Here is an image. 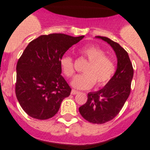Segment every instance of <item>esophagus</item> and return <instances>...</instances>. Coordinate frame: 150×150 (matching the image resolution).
<instances>
[{"instance_id": "34e87169", "label": "esophagus", "mask_w": 150, "mask_h": 150, "mask_svg": "<svg viewBox=\"0 0 150 150\" xmlns=\"http://www.w3.org/2000/svg\"><path fill=\"white\" fill-rule=\"evenodd\" d=\"M78 93V92L75 90H72V91H71V94H72V95H75V94H77Z\"/></svg>"}]
</instances>
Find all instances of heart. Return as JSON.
I'll use <instances>...</instances> for the list:
<instances>
[{
	"instance_id": "heart-1",
	"label": "heart",
	"mask_w": 150,
	"mask_h": 150,
	"mask_svg": "<svg viewBox=\"0 0 150 150\" xmlns=\"http://www.w3.org/2000/svg\"><path fill=\"white\" fill-rule=\"evenodd\" d=\"M81 54L88 60L83 69L84 73L78 75L72 81V86L78 89L91 88L95 83L98 87L105 86L111 79L115 72V64L110 57L105 55L102 48L94 45L84 47ZM62 72L68 78L75 75V64L72 57L63 55L60 60Z\"/></svg>"
}]
</instances>
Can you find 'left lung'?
<instances>
[{"instance_id":"left-lung-1","label":"left lung","mask_w":150,"mask_h":150,"mask_svg":"<svg viewBox=\"0 0 150 150\" xmlns=\"http://www.w3.org/2000/svg\"><path fill=\"white\" fill-rule=\"evenodd\" d=\"M96 37L107 42L114 50L118 62L117 69L105 87L89 93L87 102L79 108V112L88 122L103 124L120 113L129 98L134 69L127 52L118 43L105 36Z\"/></svg>"}]
</instances>
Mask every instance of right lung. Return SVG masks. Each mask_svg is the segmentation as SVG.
<instances>
[{"label": "right lung", "mask_w": 150, "mask_h": 150, "mask_svg": "<svg viewBox=\"0 0 150 150\" xmlns=\"http://www.w3.org/2000/svg\"><path fill=\"white\" fill-rule=\"evenodd\" d=\"M63 33L42 35L28 44L16 66V96L21 107L37 120L52 118L71 87L61 75L60 60L81 40Z\"/></svg>", "instance_id": "right-lung-1"}]
</instances>
